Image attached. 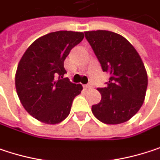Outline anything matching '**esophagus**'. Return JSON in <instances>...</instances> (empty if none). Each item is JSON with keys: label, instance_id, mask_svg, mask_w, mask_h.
Listing matches in <instances>:
<instances>
[{"label": "esophagus", "instance_id": "1", "mask_svg": "<svg viewBox=\"0 0 160 160\" xmlns=\"http://www.w3.org/2000/svg\"><path fill=\"white\" fill-rule=\"evenodd\" d=\"M84 87H85L86 89H89V88H91V87H92V86H91L90 84H88V85H85Z\"/></svg>", "mask_w": 160, "mask_h": 160}]
</instances>
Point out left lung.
I'll return each instance as SVG.
<instances>
[{"label": "left lung", "instance_id": "8db88e82", "mask_svg": "<svg viewBox=\"0 0 160 160\" xmlns=\"http://www.w3.org/2000/svg\"><path fill=\"white\" fill-rule=\"evenodd\" d=\"M102 70L109 73L108 86L97 88L101 101L92 112L105 124L127 122L142 107L148 87V74L134 46L118 33L98 30L85 32Z\"/></svg>", "mask_w": 160, "mask_h": 160}]
</instances>
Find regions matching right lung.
Here are the masks:
<instances>
[{
	"label": "right lung",
	"mask_w": 160,
	"mask_h": 160,
	"mask_svg": "<svg viewBox=\"0 0 160 160\" xmlns=\"http://www.w3.org/2000/svg\"><path fill=\"white\" fill-rule=\"evenodd\" d=\"M83 39L81 32H53L34 41L23 53L15 74V87L22 107L34 118L54 125L68 117L83 86L63 78V61Z\"/></svg>",
	"instance_id": "obj_1"
}]
</instances>
